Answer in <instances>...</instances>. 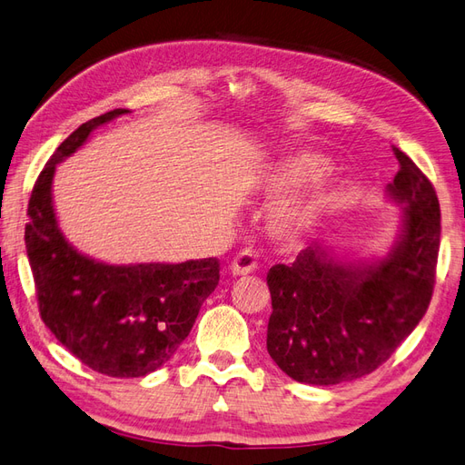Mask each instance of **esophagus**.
Instances as JSON below:
<instances>
[{
  "mask_svg": "<svg viewBox=\"0 0 465 465\" xmlns=\"http://www.w3.org/2000/svg\"><path fill=\"white\" fill-rule=\"evenodd\" d=\"M254 266H256V256L252 254V251H244L232 260L229 268H231L232 276H246V274H251Z\"/></svg>",
  "mask_w": 465,
  "mask_h": 465,
  "instance_id": "34e87169",
  "label": "esophagus"
}]
</instances>
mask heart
I'll use <instances>...</instances> for the list:
<instances>
[{
  "label": "heart",
  "mask_w": 465,
  "mask_h": 465,
  "mask_svg": "<svg viewBox=\"0 0 465 465\" xmlns=\"http://www.w3.org/2000/svg\"><path fill=\"white\" fill-rule=\"evenodd\" d=\"M330 173L325 157L312 152H298L272 162L256 181V191L268 199H282L296 193ZM335 205V195L327 189H313L296 195L274 209L268 229L272 239L280 244H293L308 236Z\"/></svg>",
  "instance_id": "heart-1"
}]
</instances>
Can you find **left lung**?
<instances>
[{"label": "left lung", "mask_w": 465, "mask_h": 465, "mask_svg": "<svg viewBox=\"0 0 465 465\" xmlns=\"http://www.w3.org/2000/svg\"><path fill=\"white\" fill-rule=\"evenodd\" d=\"M399 173L387 195L401 231L375 260H345L313 242L268 272L272 315L266 347L288 377L331 387L369 375L412 333L432 300L440 203L428 177L394 147Z\"/></svg>", "instance_id": "1"}]
</instances>
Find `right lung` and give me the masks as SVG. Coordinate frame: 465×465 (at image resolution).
Returning <instances> with one entry per match:
<instances>
[{"label":"right lung","mask_w":465,"mask_h":465,"mask_svg":"<svg viewBox=\"0 0 465 465\" xmlns=\"http://www.w3.org/2000/svg\"><path fill=\"white\" fill-rule=\"evenodd\" d=\"M128 112L88 120L56 147L33 187L25 224L41 320L78 361L116 379L145 377L165 365L221 276L217 258L106 264L78 252L63 234L53 207L56 165L102 124Z\"/></svg>","instance_id":"1"}]
</instances>
